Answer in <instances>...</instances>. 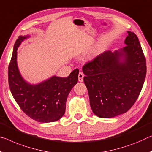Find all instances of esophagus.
I'll return each instance as SVG.
<instances>
[{
    "mask_svg": "<svg viewBox=\"0 0 152 152\" xmlns=\"http://www.w3.org/2000/svg\"><path fill=\"white\" fill-rule=\"evenodd\" d=\"M83 78H84V74L83 72H80L78 74V81L79 82H83Z\"/></svg>",
    "mask_w": 152,
    "mask_h": 152,
    "instance_id": "esophagus-1",
    "label": "esophagus"
}]
</instances>
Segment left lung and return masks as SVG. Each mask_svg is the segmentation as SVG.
I'll list each match as a JSON object with an SVG mask.
<instances>
[{
	"label": "left lung",
	"instance_id": "8db88e82",
	"mask_svg": "<svg viewBox=\"0 0 152 152\" xmlns=\"http://www.w3.org/2000/svg\"><path fill=\"white\" fill-rule=\"evenodd\" d=\"M126 46L103 52L83 67L91 107L110 118L126 113L138 98L146 76V61L136 34L128 31Z\"/></svg>",
	"mask_w": 152,
	"mask_h": 152
}]
</instances>
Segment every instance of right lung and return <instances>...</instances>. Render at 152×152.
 <instances>
[{"mask_svg": "<svg viewBox=\"0 0 152 152\" xmlns=\"http://www.w3.org/2000/svg\"><path fill=\"white\" fill-rule=\"evenodd\" d=\"M29 37L20 36L14 45L8 69L11 92L23 112L32 119L45 123L57 121L65 114L67 96L77 84L79 70L75 69L66 78L53 76L37 85L28 83L19 71L17 50Z\"/></svg>", "mask_w": 152, "mask_h": 152, "instance_id": "right-lung-1", "label": "right lung"}]
</instances>
